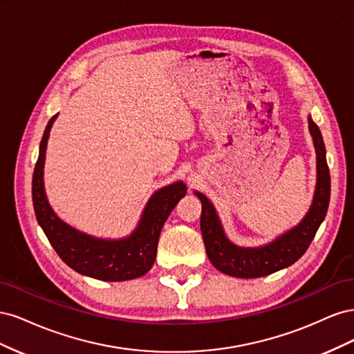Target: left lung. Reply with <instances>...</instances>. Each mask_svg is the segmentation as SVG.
<instances>
[{"mask_svg": "<svg viewBox=\"0 0 354 354\" xmlns=\"http://www.w3.org/2000/svg\"><path fill=\"white\" fill-rule=\"evenodd\" d=\"M308 131L313 137L316 151V187L312 205L297 226L282 233L274 241L243 248L233 243L224 233L223 224L212 202L201 192H195L202 203L201 232L209 261L217 270L234 277H261L294 264L312 243L320 224L325 220L329 196L330 177L326 164V149L319 127L308 115Z\"/></svg>", "mask_w": 354, "mask_h": 354, "instance_id": "1", "label": "left lung"}]
</instances>
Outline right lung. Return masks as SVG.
Returning a JSON list of instances; mask_svg holds the SVG:
<instances>
[{
	"instance_id": "right-lung-1",
	"label": "right lung",
	"mask_w": 354,
	"mask_h": 354,
	"mask_svg": "<svg viewBox=\"0 0 354 354\" xmlns=\"http://www.w3.org/2000/svg\"><path fill=\"white\" fill-rule=\"evenodd\" d=\"M57 115L48 121L39 145L32 177V201L41 229L60 259L84 276L106 282H121L146 274L155 263L158 241L171 211L186 195L183 181L156 190L147 201L137 227L121 239L95 238L63 221L51 208L44 187V162L50 130Z\"/></svg>"
}]
</instances>
